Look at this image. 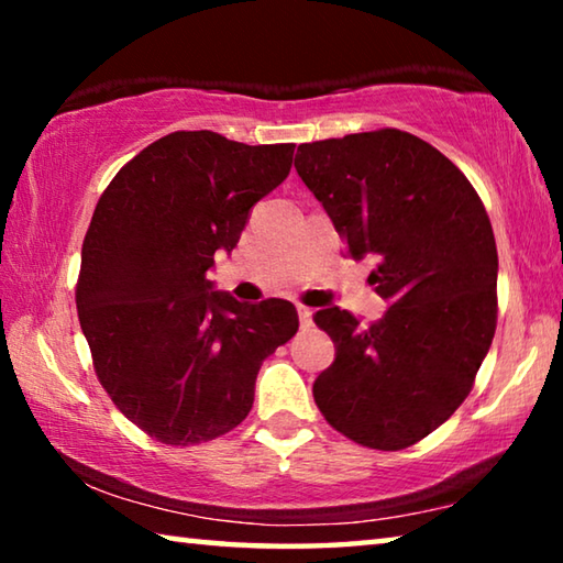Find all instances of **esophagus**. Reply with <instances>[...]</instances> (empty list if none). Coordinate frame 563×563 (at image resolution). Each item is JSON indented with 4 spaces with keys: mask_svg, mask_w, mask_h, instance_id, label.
<instances>
[{
    "mask_svg": "<svg viewBox=\"0 0 563 563\" xmlns=\"http://www.w3.org/2000/svg\"><path fill=\"white\" fill-rule=\"evenodd\" d=\"M298 318H300V325L302 328H310L312 325V310L308 308V305H300L298 302Z\"/></svg>",
    "mask_w": 563,
    "mask_h": 563,
    "instance_id": "34e87169",
    "label": "esophagus"
}]
</instances>
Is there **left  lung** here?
I'll use <instances>...</instances> for the list:
<instances>
[{"mask_svg": "<svg viewBox=\"0 0 563 563\" xmlns=\"http://www.w3.org/2000/svg\"><path fill=\"white\" fill-rule=\"evenodd\" d=\"M295 170L325 208L387 312L373 325L316 312L335 362L312 395L338 432L397 452L454 415L497 330V243L482 198L450 158L379 129L298 146Z\"/></svg>", "mask_w": 563, "mask_h": 563, "instance_id": "obj_1", "label": "left lung"}]
</instances>
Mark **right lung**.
Segmentation results:
<instances>
[{"label":"right lung","instance_id":"add662e5","mask_svg":"<svg viewBox=\"0 0 563 563\" xmlns=\"http://www.w3.org/2000/svg\"><path fill=\"white\" fill-rule=\"evenodd\" d=\"M292 148L176 131L133 156L99 198L76 310L101 387L156 442L231 432L251 412L263 360L298 332L292 302H238L206 278L251 208L288 178Z\"/></svg>","mask_w":563,"mask_h":563}]
</instances>
